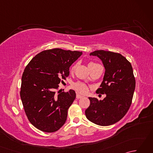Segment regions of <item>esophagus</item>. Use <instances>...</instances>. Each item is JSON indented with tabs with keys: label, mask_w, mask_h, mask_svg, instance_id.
Returning <instances> with one entry per match:
<instances>
[{
	"label": "esophagus",
	"mask_w": 153,
	"mask_h": 153,
	"mask_svg": "<svg viewBox=\"0 0 153 153\" xmlns=\"http://www.w3.org/2000/svg\"><path fill=\"white\" fill-rule=\"evenodd\" d=\"M83 96L79 95V94H78V93H77V95H76L77 99H82V98H83Z\"/></svg>",
	"instance_id": "34e87169"
}]
</instances>
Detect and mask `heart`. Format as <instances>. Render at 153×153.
Instances as JSON below:
<instances>
[{"label": "heart", "instance_id": "heart-1", "mask_svg": "<svg viewBox=\"0 0 153 153\" xmlns=\"http://www.w3.org/2000/svg\"><path fill=\"white\" fill-rule=\"evenodd\" d=\"M95 64V63H90L89 65L90 64ZM75 68H76V66H73L72 68H71V71H74L75 70ZM74 88L77 90V91L79 93H86L87 91H88V87L85 85V84H84L83 83H80V82H77L74 83L73 85Z\"/></svg>", "mask_w": 153, "mask_h": 153}]
</instances>
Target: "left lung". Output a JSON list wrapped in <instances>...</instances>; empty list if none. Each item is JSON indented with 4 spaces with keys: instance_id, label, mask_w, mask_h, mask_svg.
<instances>
[{
    "instance_id": "1",
    "label": "left lung",
    "mask_w": 153,
    "mask_h": 153,
    "mask_svg": "<svg viewBox=\"0 0 153 153\" xmlns=\"http://www.w3.org/2000/svg\"><path fill=\"white\" fill-rule=\"evenodd\" d=\"M101 60L105 72L97 93L106 94L103 100L89 97L90 105L85 110L89 121L106 126L120 121L130 106L135 88L131 63L119 53L103 50L90 53Z\"/></svg>"
}]
</instances>
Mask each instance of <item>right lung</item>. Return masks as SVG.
Masks as SVG:
<instances>
[{
  "mask_svg": "<svg viewBox=\"0 0 153 153\" xmlns=\"http://www.w3.org/2000/svg\"><path fill=\"white\" fill-rule=\"evenodd\" d=\"M82 54L79 51L53 48L39 53L25 67L20 97L28 120L39 130L56 131L66 122L76 92L70 89L56 95L55 91L61 79L69 76L71 65Z\"/></svg>",
  "mask_w": 153,
  "mask_h": 153,
  "instance_id": "add662e5",
  "label": "right lung"
}]
</instances>
